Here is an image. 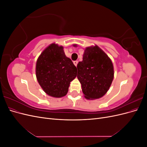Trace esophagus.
<instances>
[{"label": "esophagus", "mask_w": 147, "mask_h": 147, "mask_svg": "<svg viewBox=\"0 0 147 147\" xmlns=\"http://www.w3.org/2000/svg\"><path fill=\"white\" fill-rule=\"evenodd\" d=\"M78 61H74V65H75V66H77V64H78Z\"/></svg>", "instance_id": "1"}]
</instances>
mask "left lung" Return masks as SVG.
<instances>
[{
	"label": "left lung",
	"mask_w": 147,
	"mask_h": 147,
	"mask_svg": "<svg viewBox=\"0 0 147 147\" xmlns=\"http://www.w3.org/2000/svg\"><path fill=\"white\" fill-rule=\"evenodd\" d=\"M77 67V78L86 99H99L107 92L113 79V66L101 49L97 46L86 48L83 61Z\"/></svg>",
	"instance_id": "left-lung-1"
}]
</instances>
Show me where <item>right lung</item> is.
<instances>
[{
	"mask_svg": "<svg viewBox=\"0 0 147 147\" xmlns=\"http://www.w3.org/2000/svg\"><path fill=\"white\" fill-rule=\"evenodd\" d=\"M77 76V67L66 57L63 47L53 43L37 59L36 77L40 85L49 96L55 97L67 94L70 82Z\"/></svg>",
	"mask_w": 147,
	"mask_h": 147,
	"instance_id": "obj_1",
	"label": "right lung"
}]
</instances>
